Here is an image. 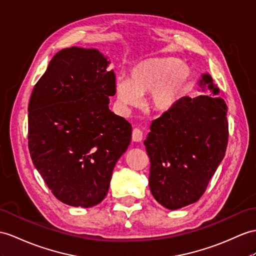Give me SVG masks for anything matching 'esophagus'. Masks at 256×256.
I'll use <instances>...</instances> for the list:
<instances>
[{
  "label": "esophagus",
  "instance_id": "34e87169",
  "mask_svg": "<svg viewBox=\"0 0 256 256\" xmlns=\"http://www.w3.org/2000/svg\"><path fill=\"white\" fill-rule=\"evenodd\" d=\"M142 138H143V132H141V130L138 129V128L134 129V132H132V141L140 142V141H142Z\"/></svg>",
  "mask_w": 256,
  "mask_h": 256
}]
</instances>
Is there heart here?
I'll return each instance as SVG.
<instances>
[{"label":"heart","mask_w":256,"mask_h":256,"mask_svg":"<svg viewBox=\"0 0 256 256\" xmlns=\"http://www.w3.org/2000/svg\"><path fill=\"white\" fill-rule=\"evenodd\" d=\"M189 70L175 58H150L138 62L129 79L116 80L115 92L122 106H138L141 96L148 93V103L154 110L174 108L189 79Z\"/></svg>","instance_id":"obj_1"}]
</instances>
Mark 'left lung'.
<instances>
[{
  "instance_id": "8db88e82",
  "label": "left lung",
  "mask_w": 256,
  "mask_h": 256,
  "mask_svg": "<svg viewBox=\"0 0 256 256\" xmlns=\"http://www.w3.org/2000/svg\"><path fill=\"white\" fill-rule=\"evenodd\" d=\"M198 86L213 96H184L152 122L144 146L148 155L150 190L168 210L196 202L225 156L227 105L208 74Z\"/></svg>"
}]
</instances>
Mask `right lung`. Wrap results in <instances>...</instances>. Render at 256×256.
I'll use <instances>...</instances> for the list:
<instances>
[{"mask_svg": "<svg viewBox=\"0 0 256 256\" xmlns=\"http://www.w3.org/2000/svg\"><path fill=\"white\" fill-rule=\"evenodd\" d=\"M96 48L56 53L28 106L31 160L54 196L70 206L103 201L132 124L108 108L116 77Z\"/></svg>", "mask_w": 256, "mask_h": 256, "instance_id": "obj_1", "label": "right lung"}]
</instances>
